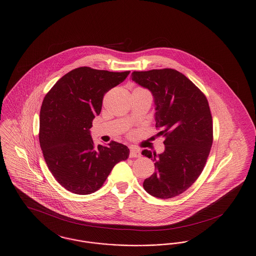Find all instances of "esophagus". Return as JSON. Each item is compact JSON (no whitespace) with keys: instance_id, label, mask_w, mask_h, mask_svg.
<instances>
[{"instance_id":"34e87169","label":"esophagus","mask_w":256,"mask_h":256,"mask_svg":"<svg viewBox=\"0 0 256 256\" xmlns=\"http://www.w3.org/2000/svg\"><path fill=\"white\" fill-rule=\"evenodd\" d=\"M141 156V152L138 148H130V158H140Z\"/></svg>"}]
</instances>
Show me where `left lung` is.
Segmentation results:
<instances>
[{
	"label": "left lung",
	"mask_w": 256,
	"mask_h": 256,
	"mask_svg": "<svg viewBox=\"0 0 256 256\" xmlns=\"http://www.w3.org/2000/svg\"><path fill=\"white\" fill-rule=\"evenodd\" d=\"M132 80L148 89L156 106V126L165 150L142 154L154 161L156 172L144 180V189L159 198L186 191L200 176L213 142V124L204 94L183 74L174 69L134 72Z\"/></svg>",
	"instance_id": "1"
}]
</instances>
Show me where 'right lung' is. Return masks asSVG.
<instances>
[{
  "mask_svg": "<svg viewBox=\"0 0 256 256\" xmlns=\"http://www.w3.org/2000/svg\"><path fill=\"white\" fill-rule=\"evenodd\" d=\"M128 74L80 67L64 74L43 100L39 130L43 156L58 182L74 194L96 192L113 167L130 156L128 148L115 141L96 148L90 134L104 94Z\"/></svg>",
  "mask_w": 256,
  "mask_h": 256,
  "instance_id": "1",
  "label": "right lung"
}]
</instances>
